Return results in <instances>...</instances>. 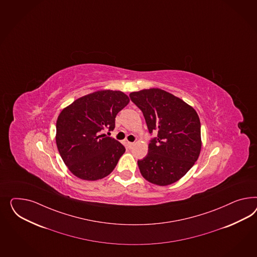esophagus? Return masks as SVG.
Returning <instances> with one entry per match:
<instances>
[{
    "instance_id": "1",
    "label": "esophagus",
    "mask_w": 257,
    "mask_h": 257,
    "mask_svg": "<svg viewBox=\"0 0 257 257\" xmlns=\"http://www.w3.org/2000/svg\"><path fill=\"white\" fill-rule=\"evenodd\" d=\"M126 146H127V147H128L130 149H132V147L134 146V143H132V142H127V143H126Z\"/></svg>"
}]
</instances>
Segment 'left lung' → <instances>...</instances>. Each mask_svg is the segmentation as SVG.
<instances>
[{
	"label": "left lung",
	"mask_w": 257,
	"mask_h": 257,
	"mask_svg": "<svg viewBox=\"0 0 257 257\" xmlns=\"http://www.w3.org/2000/svg\"><path fill=\"white\" fill-rule=\"evenodd\" d=\"M132 102L143 111L150 134L148 153L138 161L142 176L151 183H175L198 159L201 123L195 110L162 89H145L130 94Z\"/></svg>",
	"instance_id": "obj_1"
}]
</instances>
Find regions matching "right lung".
<instances>
[{
    "mask_svg": "<svg viewBox=\"0 0 257 257\" xmlns=\"http://www.w3.org/2000/svg\"><path fill=\"white\" fill-rule=\"evenodd\" d=\"M130 102L123 92L103 90L76 99L59 114L56 145L74 176L97 180L110 175L125 148L102 132L115 126L118 112Z\"/></svg>",
    "mask_w": 257,
    "mask_h": 257,
    "instance_id": "obj_1",
    "label": "right lung"
}]
</instances>
